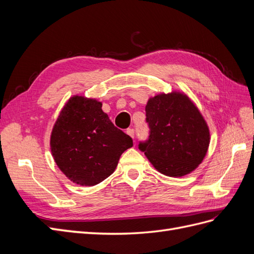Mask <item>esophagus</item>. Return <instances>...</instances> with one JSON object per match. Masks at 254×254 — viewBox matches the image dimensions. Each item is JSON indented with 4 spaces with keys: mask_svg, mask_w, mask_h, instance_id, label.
I'll use <instances>...</instances> for the list:
<instances>
[{
    "mask_svg": "<svg viewBox=\"0 0 254 254\" xmlns=\"http://www.w3.org/2000/svg\"><path fill=\"white\" fill-rule=\"evenodd\" d=\"M126 133H127L128 135L131 136V137H134V129H132V128H128V129L126 130Z\"/></svg>",
    "mask_w": 254,
    "mask_h": 254,
    "instance_id": "esophagus-1",
    "label": "esophagus"
}]
</instances>
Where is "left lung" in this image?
<instances>
[{
  "mask_svg": "<svg viewBox=\"0 0 254 254\" xmlns=\"http://www.w3.org/2000/svg\"><path fill=\"white\" fill-rule=\"evenodd\" d=\"M149 135L139 143L157 170L181 177L201 163L210 143L206 123L189 97L173 92L150 98L145 107Z\"/></svg>",
  "mask_w": 254,
  "mask_h": 254,
  "instance_id": "1",
  "label": "left lung"
}]
</instances>
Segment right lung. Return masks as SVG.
<instances>
[{
	"mask_svg": "<svg viewBox=\"0 0 254 254\" xmlns=\"http://www.w3.org/2000/svg\"><path fill=\"white\" fill-rule=\"evenodd\" d=\"M132 139L115 127L95 99L74 96L60 112L51 135L56 164L68 179L92 187L114 172Z\"/></svg>",
	"mask_w": 254,
	"mask_h": 254,
	"instance_id": "add662e5",
	"label": "right lung"
}]
</instances>
